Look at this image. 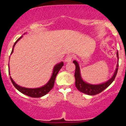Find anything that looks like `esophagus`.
I'll use <instances>...</instances> for the list:
<instances>
[{"mask_svg":"<svg viewBox=\"0 0 126 126\" xmlns=\"http://www.w3.org/2000/svg\"><path fill=\"white\" fill-rule=\"evenodd\" d=\"M72 56L71 55H68V56H66V58H65V62H66V63H70V62L72 61Z\"/></svg>","mask_w":126,"mask_h":126,"instance_id":"obj_1","label":"esophagus"}]
</instances>
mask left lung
I'll return each mask as SVG.
<instances>
[{"label": "left lung", "instance_id": "left-lung-1", "mask_svg": "<svg viewBox=\"0 0 126 126\" xmlns=\"http://www.w3.org/2000/svg\"><path fill=\"white\" fill-rule=\"evenodd\" d=\"M116 56L118 58V63H117L116 68L115 69V71L113 73V75L110 79H109L106 82H103V83L100 84H91L88 82H85L82 79L81 75L80 72V68L79 66L78 62L76 60H74L73 63H75L76 66L75 69V85L76 87L80 92H81L84 94H85L88 95H95L99 93L102 92L105 89H106L108 86L111 85L112 82L115 80L116 76L118 73V66H119V55L118 51L116 53Z\"/></svg>", "mask_w": 126, "mask_h": 126}]
</instances>
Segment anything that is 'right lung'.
<instances>
[{
  "label": "right lung",
  "mask_w": 126,
  "mask_h": 126,
  "mask_svg": "<svg viewBox=\"0 0 126 126\" xmlns=\"http://www.w3.org/2000/svg\"><path fill=\"white\" fill-rule=\"evenodd\" d=\"M22 37H23V36H21L20 38H19L16 40V42H15V44H14L11 54H13L14 48L15 45H16V43L18 42V41H19L20 39L22 38ZM63 65V62H61V63H57V64L54 66L52 75H51V76L50 77V80H49V81H48L45 85H44V86H42V87L39 88H28L21 87V86H19L16 83H15V82L13 80V79L11 78V76H10V77L14 86V87L16 88V89H18L19 92L22 93V94H26V95L30 96V97H41L47 94V93L49 92V91L53 88L54 84L55 79H56L57 75L58 72L60 71V70L61 69ZM8 73H9V75L10 76L9 63H8Z\"/></svg>",
  "instance_id": "1"
}]
</instances>
